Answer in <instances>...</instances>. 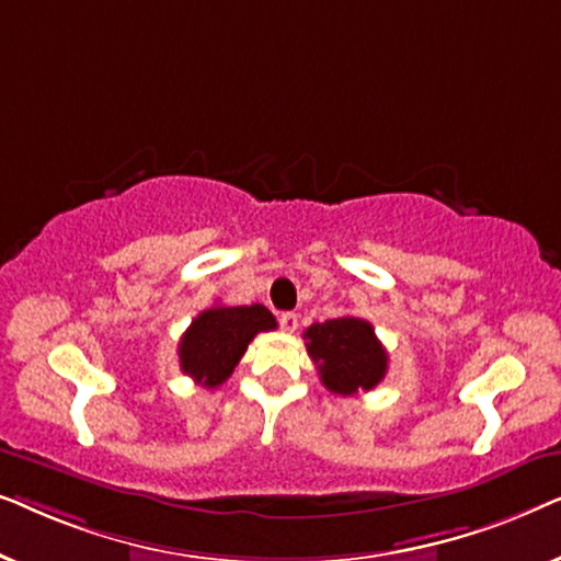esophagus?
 Listing matches in <instances>:
<instances>
[{
	"label": "esophagus",
	"mask_w": 561,
	"mask_h": 561,
	"mask_svg": "<svg viewBox=\"0 0 561 561\" xmlns=\"http://www.w3.org/2000/svg\"><path fill=\"white\" fill-rule=\"evenodd\" d=\"M278 324H280L283 332H296V329H298V317H296L294 311H286V313H280V317H278Z\"/></svg>",
	"instance_id": "obj_1"
}]
</instances>
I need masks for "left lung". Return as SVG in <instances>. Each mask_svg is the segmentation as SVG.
<instances>
[{
    "label": "left lung",
    "instance_id": "left-lung-1",
    "mask_svg": "<svg viewBox=\"0 0 561 561\" xmlns=\"http://www.w3.org/2000/svg\"><path fill=\"white\" fill-rule=\"evenodd\" d=\"M306 350L317 363L319 378L336 396L373 390L388 373V352L370 321L357 317L329 319L304 332Z\"/></svg>",
    "mask_w": 561,
    "mask_h": 561
}]
</instances>
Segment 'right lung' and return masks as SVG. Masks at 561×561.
<instances>
[{"mask_svg":"<svg viewBox=\"0 0 561 561\" xmlns=\"http://www.w3.org/2000/svg\"><path fill=\"white\" fill-rule=\"evenodd\" d=\"M275 327V317L260 304L211 306L198 313L181 336V370L198 386L217 388L232 375L255 334L271 332Z\"/></svg>","mask_w":561,"mask_h":561,"instance_id":"1","label":"right lung"}]
</instances>
